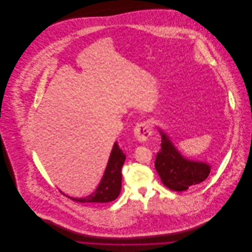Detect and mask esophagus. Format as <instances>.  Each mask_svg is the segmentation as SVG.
I'll use <instances>...</instances> for the list:
<instances>
[{
  "label": "esophagus",
  "mask_w": 252,
  "mask_h": 252,
  "mask_svg": "<svg viewBox=\"0 0 252 252\" xmlns=\"http://www.w3.org/2000/svg\"><path fill=\"white\" fill-rule=\"evenodd\" d=\"M152 133V124L148 121L141 122L134 128V137L139 142L146 141Z\"/></svg>",
  "instance_id": "esophagus-1"
}]
</instances>
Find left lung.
Segmentation results:
<instances>
[{
	"instance_id": "obj_1",
	"label": "left lung",
	"mask_w": 252,
	"mask_h": 252,
	"mask_svg": "<svg viewBox=\"0 0 252 252\" xmlns=\"http://www.w3.org/2000/svg\"><path fill=\"white\" fill-rule=\"evenodd\" d=\"M160 134L162 143L157 154L155 167L162 183L170 190L182 192L203 182L210 174V165L186 159L167 136L163 132Z\"/></svg>"
}]
</instances>
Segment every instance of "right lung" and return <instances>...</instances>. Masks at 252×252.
<instances>
[{
    "label": "right lung",
    "instance_id": "right-lung-1",
    "mask_svg": "<svg viewBox=\"0 0 252 252\" xmlns=\"http://www.w3.org/2000/svg\"><path fill=\"white\" fill-rule=\"evenodd\" d=\"M125 160L126 155L118 144L115 143L109 157L108 166L95 192L84 198H69L79 203H107L115 200L121 192L122 167Z\"/></svg>",
    "mask_w": 252,
    "mask_h": 252
}]
</instances>
